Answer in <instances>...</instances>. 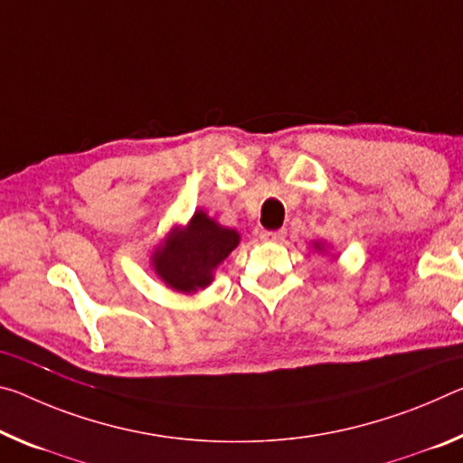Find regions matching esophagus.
Listing matches in <instances>:
<instances>
[{
	"instance_id": "1",
	"label": "esophagus",
	"mask_w": 463,
	"mask_h": 463,
	"mask_svg": "<svg viewBox=\"0 0 463 463\" xmlns=\"http://www.w3.org/2000/svg\"><path fill=\"white\" fill-rule=\"evenodd\" d=\"M284 231H261L260 237L263 241H282L284 239Z\"/></svg>"
}]
</instances>
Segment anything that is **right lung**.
I'll return each instance as SVG.
<instances>
[{
    "label": "right lung",
    "instance_id": "1",
    "mask_svg": "<svg viewBox=\"0 0 463 463\" xmlns=\"http://www.w3.org/2000/svg\"><path fill=\"white\" fill-rule=\"evenodd\" d=\"M239 245V234L195 212L185 231L175 232L154 255L158 276L181 292H195L212 282V271Z\"/></svg>",
    "mask_w": 463,
    "mask_h": 463
}]
</instances>
